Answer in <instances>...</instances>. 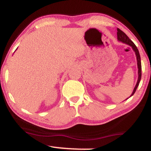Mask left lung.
Masks as SVG:
<instances>
[{"label": "left lung", "instance_id": "left-lung-1", "mask_svg": "<svg viewBox=\"0 0 151 151\" xmlns=\"http://www.w3.org/2000/svg\"><path fill=\"white\" fill-rule=\"evenodd\" d=\"M117 37H118V40H119V41H121V42H122L124 43H126V44L129 45L131 46V47L133 48V50H134L135 53H136V55L137 62H138V63L137 64H138V81H137L136 85V86H135L134 89H133L132 94H131V96H133V95L134 94V93L136 92L137 87H138V85H139V82H140V81H141V57H140L139 52H138V48H137V47L136 46V45H135L134 43H133L132 41L129 39V37H128V36L126 35L124 33L122 30H121L119 28H117Z\"/></svg>", "mask_w": 151, "mask_h": 151}]
</instances>
